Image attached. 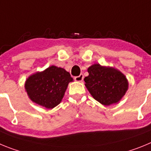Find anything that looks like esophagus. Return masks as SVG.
Here are the masks:
<instances>
[{
  "label": "esophagus",
  "mask_w": 151,
  "mask_h": 151,
  "mask_svg": "<svg viewBox=\"0 0 151 151\" xmlns=\"http://www.w3.org/2000/svg\"><path fill=\"white\" fill-rule=\"evenodd\" d=\"M84 76L82 74H80L78 76H76L74 78V79L76 81V82H82V80H83Z\"/></svg>",
  "instance_id": "obj_1"
}]
</instances>
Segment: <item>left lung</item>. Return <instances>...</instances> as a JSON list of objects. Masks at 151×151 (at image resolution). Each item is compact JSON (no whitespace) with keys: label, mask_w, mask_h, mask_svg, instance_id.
Here are the masks:
<instances>
[{"label":"left lung","mask_w":151,"mask_h":151,"mask_svg":"<svg viewBox=\"0 0 151 151\" xmlns=\"http://www.w3.org/2000/svg\"><path fill=\"white\" fill-rule=\"evenodd\" d=\"M85 86L92 97L103 105L109 106L119 101L128 89L125 76L113 68L94 64L88 69Z\"/></svg>","instance_id":"obj_1"}]
</instances>
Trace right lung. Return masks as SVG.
I'll return each instance as SVG.
<instances>
[{
  "label": "right lung",
  "instance_id": "add662e5",
  "mask_svg": "<svg viewBox=\"0 0 151 151\" xmlns=\"http://www.w3.org/2000/svg\"><path fill=\"white\" fill-rule=\"evenodd\" d=\"M73 80L65 69L52 66L42 73L31 76L25 88L33 102L52 109L60 103L68 84Z\"/></svg>",
  "mask_w": 151,
  "mask_h": 151
}]
</instances>
